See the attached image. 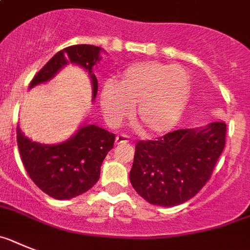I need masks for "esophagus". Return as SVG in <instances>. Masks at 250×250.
I'll return each instance as SVG.
<instances>
[{
  "instance_id": "esophagus-1",
  "label": "esophagus",
  "mask_w": 250,
  "mask_h": 250,
  "mask_svg": "<svg viewBox=\"0 0 250 250\" xmlns=\"http://www.w3.org/2000/svg\"><path fill=\"white\" fill-rule=\"evenodd\" d=\"M128 142V137L125 136V134H118L116 137V143L117 145H119V143H125Z\"/></svg>"
}]
</instances>
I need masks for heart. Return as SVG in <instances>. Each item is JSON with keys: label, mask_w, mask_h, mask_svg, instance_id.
I'll list each match as a JSON object with an SVG mask.
<instances>
[{"label": "heart", "mask_w": 250, "mask_h": 250, "mask_svg": "<svg viewBox=\"0 0 250 250\" xmlns=\"http://www.w3.org/2000/svg\"><path fill=\"white\" fill-rule=\"evenodd\" d=\"M190 80L185 70L156 62L128 66L119 82L109 79L99 94L104 118L119 125L132 116L137 104V118L146 131L161 133L177 125L188 105Z\"/></svg>", "instance_id": "obj_1"}]
</instances>
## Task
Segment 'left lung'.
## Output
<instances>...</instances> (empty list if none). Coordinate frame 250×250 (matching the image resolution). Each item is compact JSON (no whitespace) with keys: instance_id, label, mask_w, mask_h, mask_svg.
Returning a JSON list of instances; mask_svg holds the SVG:
<instances>
[{"instance_id":"8db88e82","label":"left lung","mask_w":250,"mask_h":250,"mask_svg":"<svg viewBox=\"0 0 250 250\" xmlns=\"http://www.w3.org/2000/svg\"><path fill=\"white\" fill-rule=\"evenodd\" d=\"M227 125L214 121L177 129L136 146L129 181L152 205L176 206L194 197L209 181L225 146Z\"/></svg>"}]
</instances>
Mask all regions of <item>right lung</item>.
<instances>
[{
	"label": "right lung",
	"mask_w": 250,
	"mask_h": 250,
	"mask_svg": "<svg viewBox=\"0 0 250 250\" xmlns=\"http://www.w3.org/2000/svg\"><path fill=\"white\" fill-rule=\"evenodd\" d=\"M102 47L94 45H73L62 50L44 65L30 89L53 79L66 65L73 64L88 73L92 83V101L97 97L98 80L93 68L102 60ZM114 134L99 125H90L88 118L80 123L77 132L60 143L45 145L26 137L17 125V146L30 179L45 194L56 200H69L84 194L97 184L101 166L113 148Z\"/></svg>",
	"instance_id": "obj_1"
}]
</instances>
